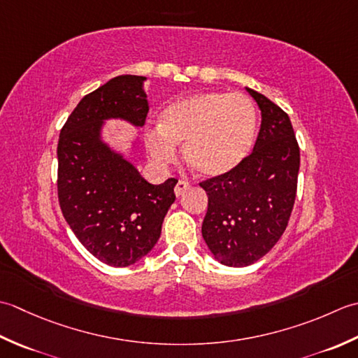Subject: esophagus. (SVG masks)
Returning <instances> with one entry per match:
<instances>
[{
	"mask_svg": "<svg viewBox=\"0 0 358 358\" xmlns=\"http://www.w3.org/2000/svg\"><path fill=\"white\" fill-rule=\"evenodd\" d=\"M189 185H192V182H188L185 179H179L176 187H174V193H176V196H180Z\"/></svg>",
	"mask_w": 358,
	"mask_h": 358,
	"instance_id": "esophagus-1",
	"label": "esophagus"
}]
</instances>
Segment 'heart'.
I'll use <instances>...</instances> for the list:
<instances>
[{"mask_svg":"<svg viewBox=\"0 0 358 358\" xmlns=\"http://www.w3.org/2000/svg\"><path fill=\"white\" fill-rule=\"evenodd\" d=\"M258 134V111L239 92H201L173 101L159 115V131L147 134L157 164L176 159L174 143H185V159L206 178L222 176L244 162Z\"/></svg>","mask_w":358,"mask_h":358,"instance_id":"heart-1","label":"heart"}]
</instances>
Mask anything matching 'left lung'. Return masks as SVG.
Wrapping results in <instances>:
<instances>
[{
  "mask_svg": "<svg viewBox=\"0 0 358 358\" xmlns=\"http://www.w3.org/2000/svg\"><path fill=\"white\" fill-rule=\"evenodd\" d=\"M261 109L253 151L235 170L199 182L208 196L202 236L217 261L244 267L278 243L295 203L300 147L289 115L247 87Z\"/></svg>",
  "mask_w": 358,
  "mask_h": 358,
  "instance_id": "8db88e82",
  "label": "left lung"
}]
</instances>
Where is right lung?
Returning <instances> with one entry per match:
<instances>
[{
  "instance_id": "right-lung-1",
  "label": "right lung",
  "mask_w": 358,
  "mask_h": 358,
  "mask_svg": "<svg viewBox=\"0 0 358 358\" xmlns=\"http://www.w3.org/2000/svg\"><path fill=\"white\" fill-rule=\"evenodd\" d=\"M145 77L119 76L78 101L57 145V193L62 213L85 249L108 266L127 267L145 257L160 236L176 199L170 178L151 185L133 165L100 142V123L148 115Z\"/></svg>"
}]
</instances>
